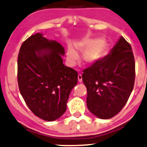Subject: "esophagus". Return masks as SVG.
<instances>
[{"mask_svg":"<svg viewBox=\"0 0 147 147\" xmlns=\"http://www.w3.org/2000/svg\"><path fill=\"white\" fill-rule=\"evenodd\" d=\"M78 80L79 82H81L82 81V77L81 74H78Z\"/></svg>","mask_w":147,"mask_h":147,"instance_id":"esophagus-1","label":"esophagus"}]
</instances>
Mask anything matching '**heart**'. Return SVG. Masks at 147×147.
Masks as SVG:
<instances>
[{
    "label": "heart",
    "instance_id": "1",
    "mask_svg": "<svg viewBox=\"0 0 147 147\" xmlns=\"http://www.w3.org/2000/svg\"><path fill=\"white\" fill-rule=\"evenodd\" d=\"M76 49L83 51L82 58L84 62L94 65L98 63L105 53L107 47L106 41L102 39L85 38L76 43ZM67 60L71 65H74L78 58V54L71 46L67 49Z\"/></svg>",
    "mask_w": 147,
    "mask_h": 147
}]
</instances>
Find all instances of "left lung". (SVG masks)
<instances>
[{"label": "left lung", "instance_id": "obj_1", "mask_svg": "<svg viewBox=\"0 0 147 147\" xmlns=\"http://www.w3.org/2000/svg\"><path fill=\"white\" fill-rule=\"evenodd\" d=\"M135 66L131 47L121 36L108 55L83 71L91 113L109 119L121 111L134 89Z\"/></svg>", "mask_w": 147, "mask_h": 147}]
</instances>
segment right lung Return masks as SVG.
Returning a JSON list of instances; mask_svg holds the SVG:
<instances>
[{
	"label": "right lung",
	"instance_id": "obj_1",
	"mask_svg": "<svg viewBox=\"0 0 147 147\" xmlns=\"http://www.w3.org/2000/svg\"><path fill=\"white\" fill-rule=\"evenodd\" d=\"M64 55L59 42L40 33L24 41L19 51V90L29 109L46 121L56 120L65 113L78 82V72L64 65Z\"/></svg>",
	"mask_w": 147,
	"mask_h": 147
}]
</instances>
